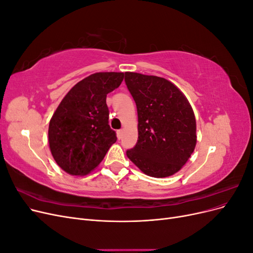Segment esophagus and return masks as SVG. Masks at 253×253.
Returning a JSON list of instances; mask_svg holds the SVG:
<instances>
[{
    "mask_svg": "<svg viewBox=\"0 0 253 253\" xmlns=\"http://www.w3.org/2000/svg\"><path fill=\"white\" fill-rule=\"evenodd\" d=\"M122 135H124V129H118V131H117V137H118V139H121V138H122Z\"/></svg>",
    "mask_w": 253,
    "mask_h": 253,
    "instance_id": "esophagus-1",
    "label": "esophagus"
}]
</instances>
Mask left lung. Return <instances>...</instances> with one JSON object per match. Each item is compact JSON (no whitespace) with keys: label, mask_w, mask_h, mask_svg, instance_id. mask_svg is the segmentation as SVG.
<instances>
[{"label":"left lung","mask_w":253,"mask_h":253,"mask_svg":"<svg viewBox=\"0 0 253 253\" xmlns=\"http://www.w3.org/2000/svg\"><path fill=\"white\" fill-rule=\"evenodd\" d=\"M138 114V140L126 156L152 177L178 172L196 144L192 108L174 84L157 76L126 73Z\"/></svg>","instance_id":"1"}]
</instances>
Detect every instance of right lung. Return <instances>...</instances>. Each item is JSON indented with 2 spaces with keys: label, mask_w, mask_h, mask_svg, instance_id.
<instances>
[{
  "label": "right lung",
  "mask_w": 253,
  "mask_h": 253,
  "mask_svg": "<svg viewBox=\"0 0 253 253\" xmlns=\"http://www.w3.org/2000/svg\"><path fill=\"white\" fill-rule=\"evenodd\" d=\"M124 73H96L68 91L48 127L51 155L71 175H85L102 162L116 132L109 126L106 95L124 80Z\"/></svg>",
  "instance_id": "1"
}]
</instances>
